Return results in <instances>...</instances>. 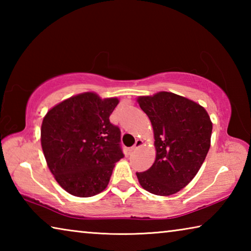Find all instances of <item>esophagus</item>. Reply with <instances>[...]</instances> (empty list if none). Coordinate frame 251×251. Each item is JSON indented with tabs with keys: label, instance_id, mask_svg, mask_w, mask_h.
Segmentation results:
<instances>
[{
	"label": "esophagus",
	"instance_id": "esophagus-1",
	"mask_svg": "<svg viewBox=\"0 0 251 251\" xmlns=\"http://www.w3.org/2000/svg\"><path fill=\"white\" fill-rule=\"evenodd\" d=\"M143 145H144V142L142 141V139H137V141H136V143H135V145L130 148V151H134L137 150V148L142 147Z\"/></svg>",
	"mask_w": 251,
	"mask_h": 251
}]
</instances>
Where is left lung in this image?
I'll return each instance as SVG.
<instances>
[{
	"mask_svg": "<svg viewBox=\"0 0 251 251\" xmlns=\"http://www.w3.org/2000/svg\"><path fill=\"white\" fill-rule=\"evenodd\" d=\"M136 100L151 123L156 151L152 166L136 176L147 192L171 196L201 169L210 148V117L201 105L171 92L138 96Z\"/></svg>",
	"mask_w": 251,
	"mask_h": 251,
	"instance_id": "left-lung-1",
	"label": "left lung"
}]
</instances>
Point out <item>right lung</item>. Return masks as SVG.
<instances>
[{
    "instance_id": "right-lung-1",
    "label": "right lung",
    "mask_w": 251,
    "mask_h": 251,
    "mask_svg": "<svg viewBox=\"0 0 251 251\" xmlns=\"http://www.w3.org/2000/svg\"><path fill=\"white\" fill-rule=\"evenodd\" d=\"M120 100L85 92L53 106L43 118L41 145L55 180L76 197L107 187L115 163L124 157L121 131L109 116Z\"/></svg>"
}]
</instances>
